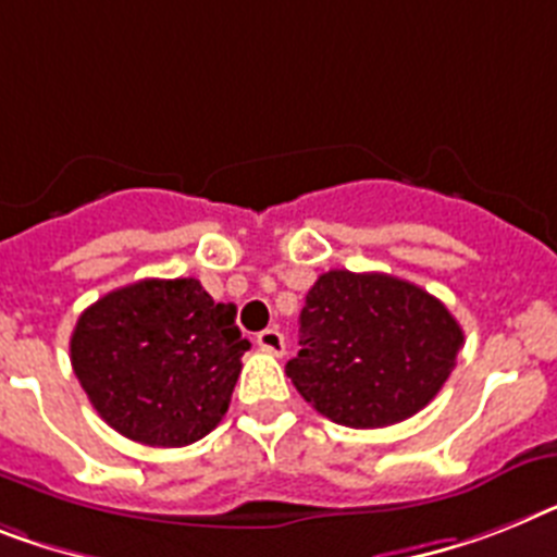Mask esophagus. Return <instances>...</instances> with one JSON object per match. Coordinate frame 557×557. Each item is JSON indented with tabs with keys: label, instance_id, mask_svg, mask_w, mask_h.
<instances>
[{
	"label": "esophagus",
	"instance_id": "1",
	"mask_svg": "<svg viewBox=\"0 0 557 557\" xmlns=\"http://www.w3.org/2000/svg\"><path fill=\"white\" fill-rule=\"evenodd\" d=\"M256 344H259V350L270 352V356H284V335L275 327L261 330V333L256 335Z\"/></svg>",
	"mask_w": 557,
	"mask_h": 557
}]
</instances>
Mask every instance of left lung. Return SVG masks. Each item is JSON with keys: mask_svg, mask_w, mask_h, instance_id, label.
I'll use <instances>...</instances> for the list:
<instances>
[{"mask_svg": "<svg viewBox=\"0 0 557 557\" xmlns=\"http://www.w3.org/2000/svg\"><path fill=\"white\" fill-rule=\"evenodd\" d=\"M287 375L321 416L352 430L398 424L433 401L463 344L453 312L387 273L330 270L301 310Z\"/></svg>", "mask_w": 557, "mask_h": 557, "instance_id": "obj_1", "label": "left lung"}]
</instances>
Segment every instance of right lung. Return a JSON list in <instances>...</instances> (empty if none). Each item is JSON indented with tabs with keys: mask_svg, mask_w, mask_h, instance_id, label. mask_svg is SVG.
<instances>
[{
	"mask_svg": "<svg viewBox=\"0 0 557 557\" xmlns=\"http://www.w3.org/2000/svg\"><path fill=\"white\" fill-rule=\"evenodd\" d=\"M250 350L236 307L196 278H145L87 307L71 364L96 412L147 447H187L222 421Z\"/></svg>",
	"mask_w": 557,
	"mask_h": 557,
	"instance_id": "1",
	"label": "right lung"
}]
</instances>
